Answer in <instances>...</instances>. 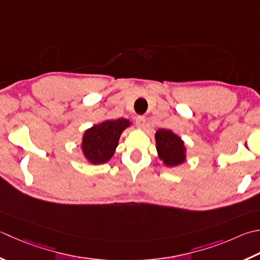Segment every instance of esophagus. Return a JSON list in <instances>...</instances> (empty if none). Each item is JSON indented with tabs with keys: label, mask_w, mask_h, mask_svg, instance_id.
I'll return each instance as SVG.
<instances>
[{
	"label": "esophagus",
	"mask_w": 260,
	"mask_h": 260,
	"mask_svg": "<svg viewBox=\"0 0 260 260\" xmlns=\"http://www.w3.org/2000/svg\"><path fill=\"white\" fill-rule=\"evenodd\" d=\"M145 117L143 116H137L136 117V124L137 126L140 127V128H143V127L145 126Z\"/></svg>",
	"instance_id": "obj_1"
}]
</instances>
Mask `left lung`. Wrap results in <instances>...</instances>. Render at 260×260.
I'll use <instances>...</instances> for the list:
<instances>
[{
  "label": "left lung",
  "mask_w": 260,
  "mask_h": 260,
  "mask_svg": "<svg viewBox=\"0 0 260 260\" xmlns=\"http://www.w3.org/2000/svg\"><path fill=\"white\" fill-rule=\"evenodd\" d=\"M156 152L162 165L175 168L184 164L187 157V147L179 135L170 129H157L154 134Z\"/></svg>",
  "instance_id": "obj_1"
}]
</instances>
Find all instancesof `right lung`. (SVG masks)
<instances>
[{"label":"right lung","instance_id":"obj_1","mask_svg":"<svg viewBox=\"0 0 260 260\" xmlns=\"http://www.w3.org/2000/svg\"><path fill=\"white\" fill-rule=\"evenodd\" d=\"M129 119H107L84 131L81 151L91 165H104L114 156L120 135L131 127Z\"/></svg>","mask_w":260,"mask_h":260}]
</instances>
